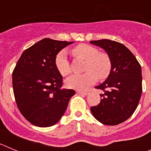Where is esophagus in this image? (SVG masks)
Instances as JSON below:
<instances>
[{"instance_id": "obj_1", "label": "esophagus", "mask_w": 151, "mask_h": 151, "mask_svg": "<svg viewBox=\"0 0 151 151\" xmlns=\"http://www.w3.org/2000/svg\"><path fill=\"white\" fill-rule=\"evenodd\" d=\"M76 93L79 94H82V95H88V91H76Z\"/></svg>"}]
</instances>
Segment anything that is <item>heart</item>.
<instances>
[{
  "label": "heart",
  "mask_w": 151,
  "mask_h": 151,
  "mask_svg": "<svg viewBox=\"0 0 151 151\" xmlns=\"http://www.w3.org/2000/svg\"><path fill=\"white\" fill-rule=\"evenodd\" d=\"M73 55L80 57L87 60L85 72L82 74H75L66 78V87L78 91L86 90L97 81V77L103 79L108 76L111 69L110 58L104 54H100L98 50L89 45L82 44L72 50ZM57 70L63 76L70 73V64L68 60L67 52L61 50L55 59Z\"/></svg>",
  "instance_id": "obj_1"
}]
</instances>
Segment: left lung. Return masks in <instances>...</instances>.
<instances>
[{
  "label": "left lung",
  "instance_id": "obj_1",
  "mask_svg": "<svg viewBox=\"0 0 151 151\" xmlns=\"http://www.w3.org/2000/svg\"><path fill=\"white\" fill-rule=\"evenodd\" d=\"M103 48L110 60L107 78L96 88L101 89V102L91 107L92 115L102 124L116 125L127 120L138 106L142 93L141 67L136 57L122 44L108 39L91 41Z\"/></svg>",
  "mask_w": 151,
  "mask_h": 151
}]
</instances>
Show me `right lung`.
<instances>
[{"label":"right lung","mask_w":151,"mask_h":151,"mask_svg":"<svg viewBox=\"0 0 151 151\" xmlns=\"http://www.w3.org/2000/svg\"><path fill=\"white\" fill-rule=\"evenodd\" d=\"M73 42L44 38L26 49L13 72L17 106L25 118L38 127L55 125L76 94L62 88L63 76L55 65L57 54Z\"/></svg>","instance_id":"add662e5"}]
</instances>
